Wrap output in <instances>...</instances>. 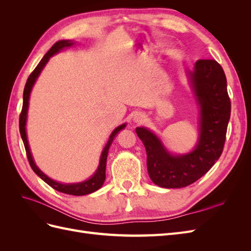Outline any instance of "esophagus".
Masks as SVG:
<instances>
[{"label": "esophagus", "instance_id": "obj_1", "mask_svg": "<svg viewBox=\"0 0 251 251\" xmlns=\"http://www.w3.org/2000/svg\"><path fill=\"white\" fill-rule=\"evenodd\" d=\"M144 119V115L142 113H139V112H136L135 114H134V116H133V120H134V123H141V121Z\"/></svg>", "mask_w": 251, "mask_h": 251}]
</instances>
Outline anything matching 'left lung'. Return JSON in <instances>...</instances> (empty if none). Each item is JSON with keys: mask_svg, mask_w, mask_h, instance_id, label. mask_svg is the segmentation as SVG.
<instances>
[{"mask_svg": "<svg viewBox=\"0 0 251 251\" xmlns=\"http://www.w3.org/2000/svg\"><path fill=\"white\" fill-rule=\"evenodd\" d=\"M189 85L199 107V139L187 154L174 155L149 128H136L147 150L151 180L160 187L181 188L206 174L221 156L230 118V100L222 67L215 59L197 60L186 70Z\"/></svg>", "mask_w": 251, "mask_h": 251, "instance_id": "left-lung-1", "label": "left lung"}]
</instances>
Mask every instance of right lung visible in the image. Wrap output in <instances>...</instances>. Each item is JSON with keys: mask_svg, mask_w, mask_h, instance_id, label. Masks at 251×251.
Listing matches in <instances>:
<instances>
[{"mask_svg": "<svg viewBox=\"0 0 251 251\" xmlns=\"http://www.w3.org/2000/svg\"><path fill=\"white\" fill-rule=\"evenodd\" d=\"M73 45H75V42L68 41V40L56 42L51 47V49L46 53V54L44 55V57L42 58L39 65L36 66L33 72L29 75V77H28V79L26 81V85H25L24 94H23V108H22V112L20 115V133H21V137L23 139V142H24L26 154H27V158H28V161L30 163V166H31V169L33 170V172L37 175V176H39L42 180L46 182L48 185H50L52 188H54L57 192L64 193L67 195H72V196H83V195H89L91 193H94L97 191V189H100L102 186L103 182L105 180V165H107V157H108V153H109V149L111 147L114 138H115V136L117 135V133L123 130V128H125L126 125V124L121 125L119 126H117L115 130L112 132L107 144H105V147L103 148V150L101 151L100 164H98V168H97L96 172L94 173L92 177H90L86 181L78 182V183H60V182H57L55 180L49 178L47 175H45L39 168H37V165L35 164V162L33 160V157L31 155V151H30V148H29V143L27 140V133H26V123H27V113H28V107H29L30 93H31V90L34 86L37 77H39V75L41 74L42 70L44 69V67L46 66V64L48 63V60L50 59L51 56L56 54V53L62 51L65 48H69V47L73 46Z\"/></svg>", "mask_w": 251, "mask_h": 251, "instance_id": "add662e5", "label": "right lung"}]
</instances>
